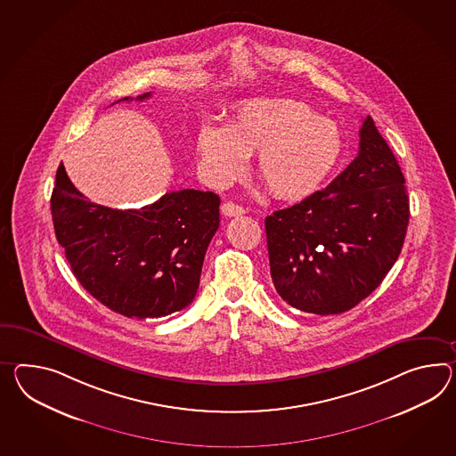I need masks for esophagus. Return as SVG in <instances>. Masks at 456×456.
Wrapping results in <instances>:
<instances>
[{
  "mask_svg": "<svg viewBox=\"0 0 456 456\" xmlns=\"http://www.w3.org/2000/svg\"><path fill=\"white\" fill-rule=\"evenodd\" d=\"M221 212L227 217H237V216H242L245 214V208L239 206V204H233V202H224L221 206Z\"/></svg>",
  "mask_w": 456,
  "mask_h": 456,
  "instance_id": "34e87169",
  "label": "esophagus"
}]
</instances>
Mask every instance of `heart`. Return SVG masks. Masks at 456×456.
Wrapping results in <instances>:
<instances>
[{
    "mask_svg": "<svg viewBox=\"0 0 456 456\" xmlns=\"http://www.w3.org/2000/svg\"><path fill=\"white\" fill-rule=\"evenodd\" d=\"M200 165L216 186L242 175L247 156L272 196L308 198L331 175L343 153L339 126L308 103L291 99L245 102L227 128L208 125L198 136Z\"/></svg>",
    "mask_w": 456,
    "mask_h": 456,
    "instance_id": "b5f03b06",
    "label": "heart"
}]
</instances>
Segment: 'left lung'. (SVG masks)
<instances>
[{"label": "left lung", "mask_w": 456, "mask_h": 456, "mask_svg": "<svg viewBox=\"0 0 456 456\" xmlns=\"http://www.w3.org/2000/svg\"><path fill=\"white\" fill-rule=\"evenodd\" d=\"M359 136L354 161L333 183L265 219L270 275L297 310L354 308L399 258L411 216L405 179L370 117Z\"/></svg>", "instance_id": "left-lung-1"}]
</instances>
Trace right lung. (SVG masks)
<instances>
[{
  "mask_svg": "<svg viewBox=\"0 0 456 456\" xmlns=\"http://www.w3.org/2000/svg\"><path fill=\"white\" fill-rule=\"evenodd\" d=\"M219 204L211 191L181 189L142 209H111L90 202L64 165L51 196L57 242L78 283L107 308L138 320L192 303L208 245L219 229Z\"/></svg>",
  "mask_w": 456,
  "mask_h": 456,
  "instance_id": "obj_1",
  "label": "right lung"
}]
</instances>
